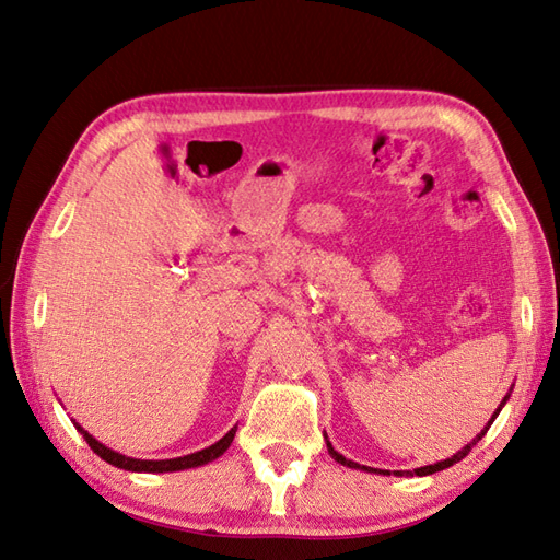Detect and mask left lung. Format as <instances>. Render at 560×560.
Instances as JSON below:
<instances>
[{
	"instance_id": "left-lung-1",
	"label": "left lung",
	"mask_w": 560,
	"mask_h": 560,
	"mask_svg": "<svg viewBox=\"0 0 560 560\" xmlns=\"http://www.w3.org/2000/svg\"><path fill=\"white\" fill-rule=\"evenodd\" d=\"M509 397H511V394H506V397H503V401L499 404V408H497V411H494V416H492V420H489L487 422V428L480 432V434H477V438L470 442V444H466V446H463L460 448V452H456L452 458H446V460H440V463H434V466H425V468H416V470H406V475H432V472H440V470H444V468H448V466H454V463H458L460 458H466L468 454H470V448L477 444V442H480L482 438H485V432L489 430V425H492V422H494V418L499 416V411H501V406L503 404H506L509 401ZM327 452H330V456L337 460V463H342V466H347V468H361V470H368L365 466H359V463H353V460H349V458H345L342 454H339V452H335V446L330 444V442H327ZM368 472H387L389 475V470H368ZM394 475H404V470H394Z\"/></svg>"
}]
</instances>
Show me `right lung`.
<instances>
[{"instance_id":"1","label":"right lung","mask_w":560,"mask_h":560,"mask_svg":"<svg viewBox=\"0 0 560 560\" xmlns=\"http://www.w3.org/2000/svg\"><path fill=\"white\" fill-rule=\"evenodd\" d=\"M78 432L83 434L85 442L90 444V448L94 454H97L100 458H104L106 463H112V466L116 468H122V470H132V472H175V470H187V468H197V466H203V463L209 460H215L218 456H223L228 452V446L233 444L235 440V432L237 428L230 430L225 438L218 440L215 444L201 448V452H195V454H187V456H180V458H166V460H140V458H130V456H122L118 452H114V448L104 446L102 442H97L92 438V434L88 430H83L75 422Z\"/></svg>"}]
</instances>
